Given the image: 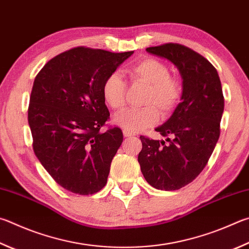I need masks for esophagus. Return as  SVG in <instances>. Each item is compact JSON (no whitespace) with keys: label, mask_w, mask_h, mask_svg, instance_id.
<instances>
[{"label":"esophagus","mask_w":249,"mask_h":249,"mask_svg":"<svg viewBox=\"0 0 249 249\" xmlns=\"http://www.w3.org/2000/svg\"><path fill=\"white\" fill-rule=\"evenodd\" d=\"M123 135H124V137H130V136H133V133H129V132H127V130H123Z\"/></svg>","instance_id":"34e87169"}]
</instances>
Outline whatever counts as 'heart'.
I'll return each instance as SVG.
<instances>
[{
  "label": "heart",
  "mask_w": 249,
  "mask_h": 249,
  "mask_svg": "<svg viewBox=\"0 0 249 249\" xmlns=\"http://www.w3.org/2000/svg\"><path fill=\"white\" fill-rule=\"evenodd\" d=\"M134 84L149 86L143 99L146 107L128 109L114 116V123L129 133L139 132L159 121V111L168 115L182 99L184 87L178 77L171 75L170 67L155 57H144L127 69ZM127 83L117 73H112L103 81L102 96L113 110L123 109L126 101Z\"/></svg>",
  "instance_id": "b5f03b06"
}]
</instances>
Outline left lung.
I'll use <instances>...</instances> for the list:
<instances>
[{
  "mask_svg": "<svg viewBox=\"0 0 249 249\" xmlns=\"http://www.w3.org/2000/svg\"><path fill=\"white\" fill-rule=\"evenodd\" d=\"M146 50L178 67L184 92L172 116L156 128L169 143L140 136L138 162L152 187L176 191L200 174L214 150L224 110L222 86L214 66L192 49L164 43Z\"/></svg>",
  "mask_w": 249,
  "mask_h": 249,
  "instance_id": "left-lung-1",
  "label": "left lung"
}]
</instances>
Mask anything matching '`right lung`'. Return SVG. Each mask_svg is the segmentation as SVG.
Returning <instances> with one entry per match:
<instances>
[{
    "mask_svg": "<svg viewBox=\"0 0 249 249\" xmlns=\"http://www.w3.org/2000/svg\"><path fill=\"white\" fill-rule=\"evenodd\" d=\"M133 53L73 48L36 76L28 107L34 152L67 191L92 195L106 186L123 134L112 126L100 132L110 119L102 85Z\"/></svg>",
    "mask_w": 249,
    "mask_h": 249,
    "instance_id": "obj_1",
    "label": "right lung"
}]
</instances>
